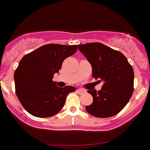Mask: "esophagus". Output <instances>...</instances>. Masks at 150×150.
I'll use <instances>...</instances> for the list:
<instances>
[{
    "label": "esophagus",
    "instance_id": "obj_1",
    "mask_svg": "<svg viewBox=\"0 0 150 150\" xmlns=\"http://www.w3.org/2000/svg\"><path fill=\"white\" fill-rule=\"evenodd\" d=\"M77 91L79 93V94H82V93L85 92V90H84V89H81V88H79L77 90Z\"/></svg>",
    "mask_w": 150,
    "mask_h": 150
}]
</instances>
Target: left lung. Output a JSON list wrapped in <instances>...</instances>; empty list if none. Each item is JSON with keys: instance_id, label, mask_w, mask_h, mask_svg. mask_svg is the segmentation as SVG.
<instances>
[{"instance_id": "obj_1", "label": "left lung", "mask_w": 150, "mask_h": 150, "mask_svg": "<svg viewBox=\"0 0 150 150\" xmlns=\"http://www.w3.org/2000/svg\"><path fill=\"white\" fill-rule=\"evenodd\" d=\"M92 66V76L104 85L98 91L88 90L92 104L85 107L96 117H110L124 109L133 92L134 73L131 65L120 52L100 42L78 45Z\"/></svg>"}]
</instances>
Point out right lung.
I'll return each instance as SVG.
<instances>
[{"label":"right lung","instance_id":"add662e5","mask_svg":"<svg viewBox=\"0 0 150 150\" xmlns=\"http://www.w3.org/2000/svg\"><path fill=\"white\" fill-rule=\"evenodd\" d=\"M77 50L76 45L47 44L22 58L13 76L15 91L31 115L45 118L58 114L68 94L76 90L72 86L59 88L52 79L64 60Z\"/></svg>","mask_w":150,"mask_h":150}]
</instances>
